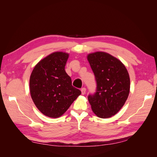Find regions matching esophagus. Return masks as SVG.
<instances>
[{"label": "esophagus", "instance_id": "34e87169", "mask_svg": "<svg viewBox=\"0 0 157 157\" xmlns=\"http://www.w3.org/2000/svg\"><path fill=\"white\" fill-rule=\"evenodd\" d=\"M81 91H82V95H84L86 94V89L85 87H83L81 89Z\"/></svg>", "mask_w": 157, "mask_h": 157}]
</instances>
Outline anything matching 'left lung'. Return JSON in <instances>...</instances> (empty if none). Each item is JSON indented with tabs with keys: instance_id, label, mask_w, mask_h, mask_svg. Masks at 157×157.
<instances>
[{
	"instance_id": "left-lung-1",
	"label": "left lung",
	"mask_w": 157,
	"mask_h": 157,
	"mask_svg": "<svg viewBox=\"0 0 157 157\" xmlns=\"http://www.w3.org/2000/svg\"><path fill=\"white\" fill-rule=\"evenodd\" d=\"M97 82V90L88 96L91 109L98 117L109 118L117 113L127 101L130 91V78L119 59L104 52L87 56Z\"/></svg>"
}]
</instances>
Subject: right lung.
Wrapping results in <instances>:
<instances>
[{"label": "right lung", "instance_id": "obj_1", "mask_svg": "<svg viewBox=\"0 0 157 157\" xmlns=\"http://www.w3.org/2000/svg\"><path fill=\"white\" fill-rule=\"evenodd\" d=\"M69 54L55 52L35 66L30 77V92L35 105L51 118L62 116L82 94L72 86L65 71Z\"/></svg>", "mask_w": 157, "mask_h": 157}]
</instances>
